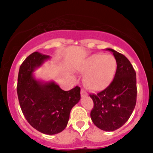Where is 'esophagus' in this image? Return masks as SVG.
Instances as JSON below:
<instances>
[{
  "label": "esophagus",
  "instance_id": "1",
  "mask_svg": "<svg viewBox=\"0 0 153 153\" xmlns=\"http://www.w3.org/2000/svg\"><path fill=\"white\" fill-rule=\"evenodd\" d=\"M80 93H81L82 97H85V96L87 95V93H86V91H85V90H84V89H82V88L81 89V91H80Z\"/></svg>",
  "mask_w": 153,
  "mask_h": 153
}]
</instances>
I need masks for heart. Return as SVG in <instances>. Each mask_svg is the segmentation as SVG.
I'll return each instance as SVG.
<instances>
[{
	"label": "heart",
	"mask_w": 153,
	"mask_h": 153,
	"mask_svg": "<svg viewBox=\"0 0 153 153\" xmlns=\"http://www.w3.org/2000/svg\"><path fill=\"white\" fill-rule=\"evenodd\" d=\"M116 58L111 54L98 53L89 56L79 66V71L85 74L83 82L88 89L101 91L114 80L117 71Z\"/></svg>",
	"instance_id": "1"
}]
</instances>
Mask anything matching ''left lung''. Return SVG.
<instances>
[{
    "mask_svg": "<svg viewBox=\"0 0 153 153\" xmlns=\"http://www.w3.org/2000/svg\"><path fill=\"white\" fill-rule=\"evenodd\" d=\"M108 50L116 58V74L107 88L96 94H90L94 102L91 117L102 130L114 131L130 117L137 102V89L136 71L129 60L113 49Z\"/></svg>",
    "mask_w": 153,
    "mask_h": 153,
    "instance_id": "8db88e82",
    "label": "left lung"
}]
</instances>
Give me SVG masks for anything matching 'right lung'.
Instances as JSON below:
<instances>
[{"instance_id": "obj_1", "label": "right lung", "mask_w": 153, "mask_h": 153, "mask_svg": "<svg viewBox=\"0 0 153 153\" xmlns=\"http://www.w3.org/2000/svg\"><path fill=\"white\" fill-rule=\"evenodd\" d=\"M49 56L33 52L20 65L17 95L24 116L36 130L53 135L62 132L67 125L72 107L80 100V87L65 91L55 82L42 84L32 72Z\"/></svg>"}]
</instances>
